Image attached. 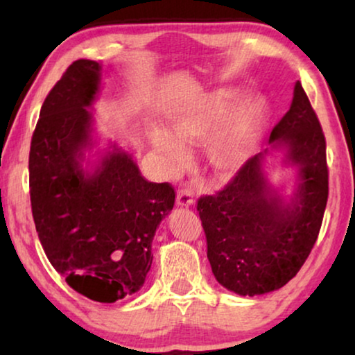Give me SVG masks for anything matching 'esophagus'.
I'll return each mask as SVG.
<instances>
[{"instance_id":"34e87169","label":"esophagus","mask_w":355,"mask_h":355,"mask_svg":"<svg viewBox=\"0 0 355 355\" xmlns=\"http://www.w3.org/2000/svg\"><path fill=\"white\" fill-rule=\"evenodd\" d=\"M176 203L178 207H191L193 203V192L189 191V189H181V191L178 192Z\"/></svg>"}]
</instances>
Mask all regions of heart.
<instances>
[{"mask_svg": "<svg viewBox=\"0 0 355 355\" xmlns=\"http://www.w3.org/2000/svg\"><path fill=\"white\" fill-rule=\"evenodd\" d=\"M226 111L225 96H208L171 116L173 135L162 130L152 134V144L169 171H179L187 159L184 145L208 139L207 157L210 166L221 178H231L244 166L265 116L263 101L245 100L230 119L215 130Z\"/></svg>", "mask_w": 355, "mask_h": 355, "instance_id": "heart-1", "label": "heart"}]
</instances>
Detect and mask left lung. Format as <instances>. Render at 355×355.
Instances as JSON below:
<instances>
[{
	"instance_id": "8db88e82",
	"label": "left lung",
	"mask_w": 355,
	"mask_h": 355,
	"mask_svg": "<svg viewBox=\"0 0 355 355\" xmlns=\"http://www.w3.org/2000/svg\"><path fill=\"white\" fill-rule=\"evenodd\" d=\"M299 169V187L286 203L270 187L263 153L247 159L215 196L197 202L207 257L216 281L241 295L276 291L302 268L317 242L328 202L327 140L300 82L288 113L270 135Z\"/></svg>"
}]
</instances>
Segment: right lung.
Masks as SVG:
<instances>
[{
	"mask_svg": "<svg viewBox=\"0 0 355 355\" xmlns=\"http://www.w3.org/2000/svg\"><path fill=\"white\" fill-rule=\"evenodd\" d=\"M101 66L77 60L46 95L28 153L32 215L43 250L77 293L111 304L142 288L152 241L173 210L169 182H148L116 148L94 173L82 168Z\"/></svg>",
	"mask_w": 355,
	"mask_h": 355,
	"instance_id": "obj_1",
	"label": "right lung"
}]
</instances>
